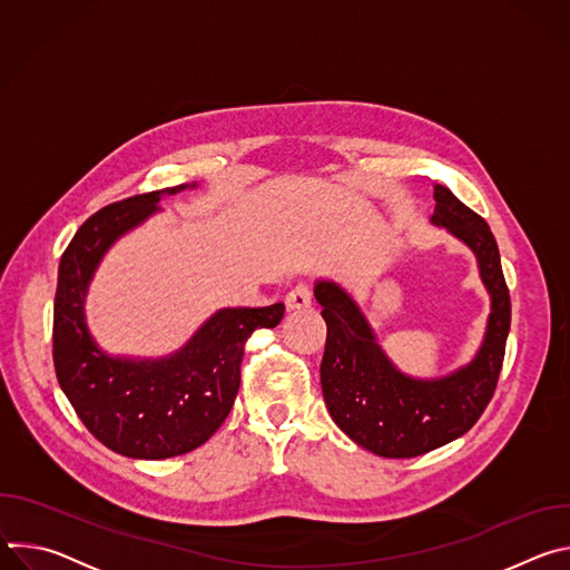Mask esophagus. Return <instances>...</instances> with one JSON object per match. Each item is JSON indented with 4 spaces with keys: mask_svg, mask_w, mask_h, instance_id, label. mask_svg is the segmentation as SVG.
Masks as SVG:
<instances>
[{
    "mask_svg": "<svg viewBox=\"0 0 570 570\" xmlns=\"http://www.w3.org/2000/svg\"><path fill=\"white\" fill-rule=\"evenodd\" d=\"M284 304H286V311H304V308H308L311 306V291H308V286L299 284L295 288H291L286 299H284Z\"/></svg>",
    "mask_w": 570,
    "mask_h": 570,
    "instance_id": "esophagus-1",
    "label": "esophagus"
}]
</instances>
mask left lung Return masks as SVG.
Masks as SVG:
<instances>
[{"label": "left lung", "mask_w": 570, "mask_h": 570, "mask_svg": "<svg viewBox=\"0 0 570 570\" xmlns=\"http://www.w3.org/2000/svg\"><path fill=\"white\" fill-rule=\"evenodd\" d=\"M433 225L446 227L478 259L492 313L480 350L464 367L442 379H413L394 367L352 295L320 279L315 299L327 322L320 365L324 403L336 426L358 446L381 458H415L464 435L492 401L510 334V291L497 238L451 189L433 191Z\"/></svg>", "instance_id": "1"}]
</instances>
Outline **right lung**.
I'll use <instances>...</instances> for the list:
<instances>
[{"label":"right lung","instance_id":"obj_1","mask_svg":"<svg viewBox=\"0 0 570 570\" xmlns=\"http://www.w3.org/2000/svg\"><path fill=\"white\" fill-rule=\"evenodd\" d=\"M130 196L92 214L73 234L58 266L53 302V367L78 420L110 451L137 460H165L205 444L232 411L240 361L255 330H273L284 304L220 308L176 354L137 361L108 356L92 341L86 295L112 243L159 212L165 194Z\"/></svg>","mask_w":570,"mask_h":570}]
</instances>
